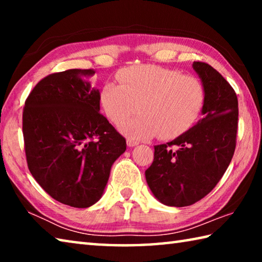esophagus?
<instances>
[{
  "mask_svg": "<svg viewBox=\"0 0 262 262\" xmlns=\"http://www.w3.org/2000/svg\"><path fill=\"white\" fill-rule=\"evenodd\" d=\"M127 145H128V147H130V148L136 147V145H139V142L132 140V139H127Z\"/></svg>",
  "mask_w": 262,
  "mask_h": 262,
  "instance_id": "34e87169",
  "label": "esophagus"
}]
</instances>
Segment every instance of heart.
<instances>
[{
  "label": "heart",
  "mask_w": 262,
  "mask_h": 262,
  "mask_svg": "<svg viewBox=\"0 0 262 262\" xmlns=\"http://www.w3.org/2000/svg\"><path fill=\"white\" fill-rule=\"evenodd\" d=\"M119 83L106 82L99 100L115 125L131 116L139 105L141 115L122 124L120 130L133 139L158 135L170 140L184 134L200 117L206 101L198 78L159 66H133L118 74Z\"/></svg>",
  "instance_id": "1"
}]
</instances>
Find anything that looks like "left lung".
I'll return each instance as SVG.
<instances>
[{
  "instance_id": "left-lung-1",
  "label": "left lung",
  "mask_w": 262,
  "mask_h": 262,
  "mask_svg": "<svg viewBox=\"0 0 262 262\" xmlns=\"http://www.w3.org/2000/svg\"><path fill=\"white\" fill-rule=\"evenodd\" d=\"M205 89L200 119L166 144L155 145L145 179L154 196L168 207L193 205L210 193L231 162L238 126V99L224 77L205 62H193Z\"/></svg>"
}]
</instances>
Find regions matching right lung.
I'll return each instance as SVG.
<instances>
[{
  "label": "right lung",
  "mask_w": 262,
  "mask_h": 262,
  "mask_svg": "<svg viewBox=\"0 0 262 262\" xmlns=\"http://www.w3.org/2000/svg\"><path fill=\"white\" fill-rule=\"evenodd\" d=\"M94 69L48 75L31 91L23 112L28 166L46 193L63 205L88 208L103 196L126 140L100 114Z\"/></svg>",
  "instance_id": "add662e5"
}]
</instances>
